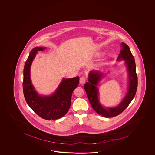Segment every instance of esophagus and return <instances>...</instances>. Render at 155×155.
I'll return each instance as SVG.
<instances>
[{
	"label": "esophagus",
	"mask_w": 155,
	"mask_h": 155,
	"mask_svg": "<svg viewBox=\"0 0 155 155\" xmlns=\"http://www.w3.org/2000/svg\"><path fill=\"white\" fill-rule=\"evenodd\" d=\"M86 77H84V76H82L80 79V84H84L85 82H86Z\"/></svg>",
	"instance_id": "1"
}]
</instances>
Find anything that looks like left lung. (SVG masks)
I'll list each match as a JSON object with an SVG mask.
<instances>
[{
  "label": "left lung",
  "instance_id": "8db88e82",
  "mask_svg": "<svg viewBox=\"0 0 155 155\" xmlns=\"http://www.w3.org/2000/svg\"><path fill=\"white\" fill-rule=\"evenodd\" d=\"M120 47H122V49L118 56L117 60H125L128 71L130 81L127 95L119 105L115 108L106 109L103 108L99 102L98 91L97 86L103 74L98 71H91L88 79L89 82L84 84V89L91 106L96 113L103 117H114L121 114L131 102L136 94L137 87V76L135 59L132 54L130 48L126 44L122 42Z\"/></svg>",
  "mask_w": 155,
  "mask_h": 155
}]
</instances>
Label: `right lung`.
Segmentation results:
<instances>
[{
    "mask_svg": "<svg viewBox=\"0 0 155 155\" xmlns=\"http://www.w3.org/2000/svg\"><path fill=\"white\" fill-rule=\"evenodd\" d=\"M44 47H35L30 52L23 71L24 96L29 106L39 117L46 120H56L63 117L71 107V95L78 86L80 78L62 80L56 92L49 97H41L34 89L30 78V68L38 51Z\"/></svg>",
    "mask_w": 155,
    "mask_h": 155,
    "instance_id": "1",
    "label": "right lung"
}]
</instances>
